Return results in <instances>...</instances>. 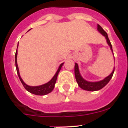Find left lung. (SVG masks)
<instances>
[{
    "label": "left lung",
    "instance_id": "left-lung-1",
    "mask_svg": "<svg viewBox=\"0 0 128 128\" xmlns=\"http://www.w3.org/2000/svg\"><path fill=\"white\" fill-rule=\"evenodd\" d=\"M98 30L101 34L103 35L105 37L106 42H107V44L110 46L111 50L113 52L112 46L110 41L109 38H108V34H107V33L105 32L104 29L99 24H98ZM113 54H114V52H113ZM114 60H115V58H114ZM114 70H115V67L114 68V70L112 72V73L109 76L106 77L104 79H103L102 80H100L99 81L92 82V81H86V80L82 78L81 74H80L78 63H75V66H74V73H75L76 80L78 85H79L80 88H81L84 90H87V91H98V90H100L103 87H104L109 82V81H110V80L112 78L113 75H114Z\"/></svg>",
    "mask_w": 128,
    "mask_h": 128
}]
</instances>
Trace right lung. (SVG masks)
<instances>
[{"label": "right lung", "mask_w": 128, "mask_h": 128, "mask_svg": "<svg viewBox=\"0 0 128 128\" xmlns=\"http://www.w3.org/2000/svg\"><path fill=\"white\" fill-rule=\"evenodd\" d=\"M29 30H30V29H29ZM17 54H18L17 48H16V53H15L16 68V72H17V74H18V76L19 79H20V81H21V82L22 83L23 86H24L25 88H26V90H28V92H29L30 93L32 94L37 95V96H45V95H47L48 94L50 93V92L53 90V89H54V85H55V83H56V80H57L58 75L59 72H60V71L61 68H62V66H63V63H62V64L60 65L57 72H56V74H54L53 78H52L51 80L48 81V82L45 83V84H42V85L32 86H29L27 84H26V83L24 82V81L22 80V78L20 77V73H19L18 66V64H17Z\"/></svg>", "instance_id": "1"}]
</instances>
